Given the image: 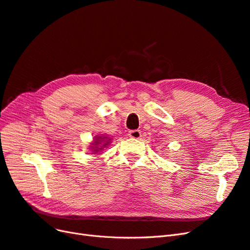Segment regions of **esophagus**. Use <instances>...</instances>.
Listing matches in <instances>:
<instances>
[{
	"label": "esophagus",
	"mask_w": 250,
	"mask_h": 250,
	"mask_svg": "<svg viewBox=\"0 0 250 250\" xmlns=\"http://www.w3.org/2000/svg\"><path fill=\"white\" fill-rule=\"evenodd\" d=\"M128 135L132 137V139H140L142 136V132L140 130H130L128 133Z\"/></svg>",
	"instance_id": "esophagus-1"
}]
</instances>
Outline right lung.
Returning a JSON list of instances; mask_svg holds the SVG:
<instances>
[{
  "mask_svg": "<svg viewBox=\"0 0 250 250\" xmlns=\"http://www.w3.org/2000/svg\"><path fill=\"white\" fill-rule=\"evenodd\" d=\"M109 143H110V139L105 135L104 136H102V135L96 136L95 139H94V142L92 143L91 150H92V152L97 153V152L101 151L104 147H106V146H108ZM95 153H93V154H95Z\"/></svg>",
  "mask_w": 250,
  "mask_h": 250,
  "instance_id": "obj_1",
  "label": "right lung"
}]
</instances>
